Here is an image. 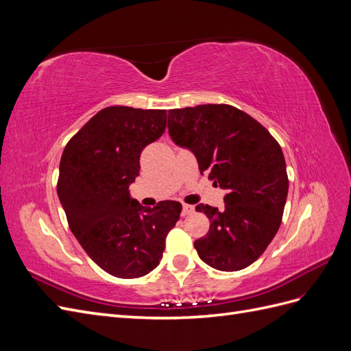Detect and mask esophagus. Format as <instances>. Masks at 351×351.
Segmentation results:
<instances>
[{
    "instance_id": "obj_1",
    "label": "esophagus",
    "mask_w": 351,
    "mask_h": 351,
    "mask_svg": "<svg viewBox=\"0 0 351 351\" xmlns=\"http://www.w3.org/2000/svg\"><path fill=\"white\" fill-rule=\"evenodd\" d=\"M195 212V208L192 205H183V209H182V215L183 217H187L190 214H193Z\"/></svg>"
}]
</instances>
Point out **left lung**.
Wrapping results in <instances>:
<instances>
[{"mask_svg": "<svg viewBox=\"0 0 351 351\" xmlns=\"http://www.w3.org/2000/svg\"><path fill=\"white\" fill-rule=\"evenodd\" d=\"M173 142L196 156L200 174L227 190L222 209L199 204L210 221L195 241L199 258L218 271L247 268L281 226L289 193L278 142L246 112L226 104L168 111Z\"/></svg>", "mask_w": 351, "mask_h": 351, "instance_id": "obj_1", "label": "left lung"}]
</instances>
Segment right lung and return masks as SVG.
<instances>
[{"mask_svg":"<svg viewBox=\"0 0 351 351\" xmlns=\"http://www.w3.org/2000/svg\"><path fill=\"white\" fill-rule=\"evenodd\" d=\"M165 127V110L108 107L71 137L61 156L57 192L70 230L89 258L117 278H139L158 267L182 212L176 200L142 206L129 190L143 147Z\"/></svg>","mask_w":351,"mask_h":351,"instance_id":"1","label":"right lung"}]
</instances>
